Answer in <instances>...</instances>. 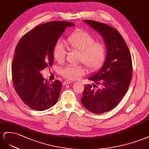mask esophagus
Listing matches in <instances>:
<instances>
[{
  "mask_svg": "<svg viewBox=\"0 0 149 149\" xmlns=\"http://www.w3.org/2000/svg\"><path fill=\"white\" fill-rule=\"evenodd\" d=\"M71 83H72V81H70V80H65L64 82H63V85H67V84H71Z\"/></svg>",
  "mask_w": 149,
  "mask_h": 149,
  "instance_id": "obj_1",
  "label": "esophagus"
}]
</instances>
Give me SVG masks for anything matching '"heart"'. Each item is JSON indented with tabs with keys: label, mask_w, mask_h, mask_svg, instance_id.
Masks as SVG:
<instances>
[{
	"label": "heart",
	"mask_w": 149,
	"mask_h": 149,
	"mask_svg": "<svg viewBox=\"0 0 149 149\" xmlns=\"http://www.w3.org/2000/svg\"><path fill=\"white\" fill-rule=\"evenodd\" d=\"M67 48L72 51L79 52V61L84 63L91 71H94L102 65L106 57V47L103 42H95L91 33L84 31L72 33L65 42ZM53 56L58 63L65 61L66 50L62 42L59 41L55 46ZM84 65H67L59 71L62 77L69 80H75L86 74Z\"/></svg>",
	"instance_id": "b5f03b06"
}]
</instances>
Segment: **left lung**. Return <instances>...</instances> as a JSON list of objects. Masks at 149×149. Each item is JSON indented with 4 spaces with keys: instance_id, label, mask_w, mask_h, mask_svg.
<instances>
[{
    "instance_id": "left-lung-1",
    "label": "left lung",
    "mask_w": 149,
    "mask_h": 149,
    "mask_svg": "<svg viewBox=\"0 0 149 149\" xmlns=\"http://www.w3.org/2000/svg\"><path fill=\"white\" fill-rule=\"evenodd\" d=\"M84 22L100 33L107 48L102 67L88 79L95 84L85 86L81 99L85 108L100 114L116 107L125 95L132 77V62L128 47L117 30L97 21ZM96 84L100 87L95 89Z\"/></svg>"
}]
</instances>
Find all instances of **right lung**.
<instances>
[{
	"label": "right lung",
	"mask_w": 149,
	"mask_h": 149,
	"mask_svg": "<svg viewBox=\"0 0 149 149\" xmlns=\"http://www.w3.org/2000/svg\"><path fill=\"white\" fill-rule=\"evenodd\" d=\"M75 24L54 21L38 25L25 34L16 46L12 65L15 90L25 104L42 111L57 103L62 88L58 80L49 84L41 71L52 67L53 51L65 28Z\"/></svg>",
	"instance_id": "right-lung-1"
}]
</instances>
